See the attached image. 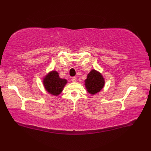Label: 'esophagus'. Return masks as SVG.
Wrapping results in <instances>:
<instances>
[{"mask_svg":"<svg viewBox=\"0 0 151 151\" xmlns=\"http://www.w3.org/2000/svg\"><path fill=\"white\" fill-rule=\"evenodd\" d=\"M71 81L73 82H76V78L75 77V76H74V77L71 78Z\"/></svg>","mask_w":151,"mask_h":151,"instance_id":"34e87169","label":"esophagus"}]
</instances>
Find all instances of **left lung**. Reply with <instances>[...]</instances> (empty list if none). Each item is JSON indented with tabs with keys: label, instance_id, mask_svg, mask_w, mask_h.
Returning a JSON list of instances; mask_svg holds the SVG:
<instances>
[{
	"label": "left lung",
	"instance_id": "8db88e82",
	"mask_svg": "<svg viewBox=\"0 0 151 151\" xmlns=\"http://www.w3.org/2000/svg\"><path fill=\"white\" fill-rule=\"evenodd\" d=\"M105 80L102 74L95 69H92L84 81L85 88L90 95H95L103 89Z\"/></svg>",
	"mask_w": 151,
	"mask_h": 151
}]
</instances>
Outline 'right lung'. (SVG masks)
<instances>
[{
    "label": "right lung",
    "instance_id": "add662e5",
    "mask_svg": "<svg viewBox=\"0 0 151 151\" xmlns=\"http://www.w3.org/2000/svg\"><path fill=\"white\" fill-rule=\"evenodd\" d=\"M67 83V80L61 78L59 73L54 70L48 73L43 78V84L45 90L54 96L61 94Z\"/></svg>",
    "mask_w": 151,
    "mask_h": 151
}]
</instances>
